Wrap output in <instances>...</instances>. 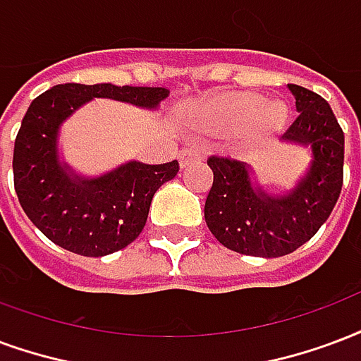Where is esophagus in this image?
Masks as SVG:
<instances>
[{
    "instance_id": "esophagus-1",
    "label": "esophagus",
    "mask_w": 361,
    "mask_h": 361,
    "mask_svg": "<svg viewBox=\"0 0 361 361\" xmlns=\"http://www.w3.org/2000/svg\"><path fill=\"white\" fill-rule=\"evenodd\" d=\"M178 159H180V166L185 168L189 162H193V160L201 159V151H199L197 147H185V149H181V151H180Z\"/></svg>"
}]
</instances>
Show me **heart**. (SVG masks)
<instances>
[{"instance_id": "obj_1", "label": "heart", "mask_w": 361, "mask_h": 361, "mask_svg": "<svg viewBox=\"0 0 361 361\" xmlns=\"http://www.w3.org/2000/svg\"><path fill=\"white\" fill-rule=\"evenodd\" d=\"M210 122L228 130H245L255 120L258 133H271L279 130L287 118V106L281 101H266L256 93H239L216 101L204 114Z\"/></svg>"}]
</instances>
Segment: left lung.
I'll return each mask as SVG.
<instances>
[{"mask_svg": "<svg viewBox=\"0 0 361 361\" xmlns=\"http://www.w3.org/2000/svg\"><path fill=\"white\" fill-rule=\"evenodd\" d=\"M296 120L281 141L308 147V170L283 193H269L241 160L210 157L214 183L204 202L208 229L239 255L277 258L302 247L329 218L343 188L344 133L329 103L302 85L289 84Z\"/></svg>", "mask_w": 361, "mask_h": 361, "instance_id": "8db88e82", "label": "left lung"}]
</instances>
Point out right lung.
<instances>
[{
  "mask_svg": "<svg viewBox=\"0 0 361 361\" xmlns=\"http://www.w3.org/2000/svg\"><path fill=\"white\" fill-rule=\"evenodd\" d=\"M99 97L157 111L168 90L53 85L28 106L13 153L15 191L26 216L49 241L82 256L113 255L135 241L145 228L153 195L180 170L178 160L164 164L128 160L99 176L76 172L59 149L61 126Z\"/></svg>",
  "mask_w": 361,
  "mask_h": 361,
  "instance_id": "right-lung-1",
  "label": "right lung"
}]
</instances>
